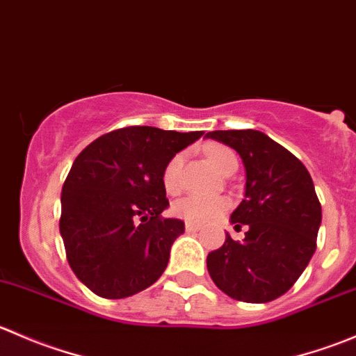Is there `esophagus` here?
<instances>
[{
  "instance_id": "1",
  "label": "esophagus",
  "mask_w": 356,
  "mask_h": 356,
  "mask_svg": "<svg viewBox=\"0 0 356 356\" xmlns=\"http://www.w3.org/2000/svg\"><path fill=\"white\" fill-rule=\"evenodd\" d=\"M200 227L195 224H189V222H186V232H198Z\"/></svg>"
}]
</instances>
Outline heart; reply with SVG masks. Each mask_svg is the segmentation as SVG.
<instances>
[{
  "instance_id": "b5f03b06",
  "label": "heart",
  "mask_w": 356,
  "mask_h": 356,
  "mask_svg": "<svg viewBox=\"0 0 356 356\" xmlns=\"http://www.w3.org/2000/svg\"><path fill=\"white\" fill-rule=\"evenodd\" d=\"M207 156L211 161V165L222 174H227L232 168H238V158H236L234 152L222 145L208 146ZM182 165H184V155L177 153L168 160V163L163 168L161 181H163L165 191L170 193V195L181 189ZM227 208L229 201L222 196H188V198L179 200L172 208V211L177 217L184 218L186 222L203 225L220 218L227 211Z\"/></svg>"
}]
</instances>
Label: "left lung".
<instances>
[{
    "label": "left lung",
    "mask_w": 356,
    "mask_h": 356,
    "mask_svg": "<svg viewBox=\"0 0 356 356\" xmlns=\"http://www.w3.org/2000/svg\"><path fill=\"white\" fill-rule=\"evenodd\" d=\"M204 138L231 146L246 168L245 200L232 211L245 239L225 234L207 257L208 274L227 296L267 303L293 288L317 248L321 201L307 167L284 146L253 129L213 131Z\"/></svg>",
    "instance_id": "1"
}]
</instances>
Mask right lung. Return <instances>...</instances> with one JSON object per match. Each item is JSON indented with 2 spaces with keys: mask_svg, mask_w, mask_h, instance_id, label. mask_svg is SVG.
Wrapping results in <instances>:
<instances>
[{
  "mask_svg": "<svg viewBox=\"0 0 356 356\" xmlns=\"http://www.w3.org/2000/svg\"><path fill=\"white\" fill-rule=\"evenodd\" d=\"M203 131L124 127L75 158L62 188L60 234L79 281L108 300L132 296L160 279L184 222L163 218L165 165Z\"/></svg>",
  "mask_w": 356,
  "mask_h": 356,
  "instance_id": "right-lung-1",
  "label": "right lung"
}]
</instances>
